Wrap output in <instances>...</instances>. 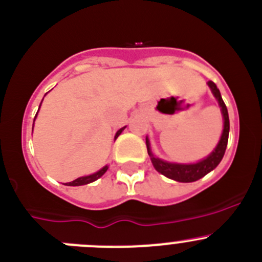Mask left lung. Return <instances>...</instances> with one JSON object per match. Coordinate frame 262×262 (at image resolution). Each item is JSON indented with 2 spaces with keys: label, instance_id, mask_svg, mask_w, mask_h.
I'll return each mask as SVG.
<instances>
[{
  "label": "left lung",
  "instance_id": "1",
  "mask_svg": "<svg viewBox=\"0 0 262 262\" xmlns=\"http://www.w3.org/2000/svg\"><path fill=\"white\" fill-rule=\"evenodd\" d=\"M208 86L211 88L212 94L219 102V106L221 107V114L224 117V130H222L221 138H220L219 143H217L216 148L209 154L208 156L203 160L198 161V163H190V164H182V163H170V161H165L163 159L156 158L151 151L150 141L148 137H146V146H147V152L150 155L151 163H152L154 168L161 173L165 177L174 180L177 182H194V181L200 180L204 177L205 174H208L211 170H213L217 165L220 164V161L222 160L225 155V150L227 146V139H229V130H230V123H229V114H227V108L225 106L224 101H222L221 93L217 89L216 84L213 81H208Z\"/></svg>",
  "mask_w": 262,
  "mask_h": 262
}]
</instances>
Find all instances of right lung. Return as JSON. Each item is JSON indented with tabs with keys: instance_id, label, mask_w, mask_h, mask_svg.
<instances>
[{
	"instance_id": "1",
	"label": "right lung",
	"mask_w": 262,
	"mask_h": 262,
	"mask_svg": "<svg viewBox=\"0 0 262 262\" xmlns=\"http://www.w3.org/2000/svg\"><path fill=\"white\" fill-rule=\"evenodd\" d=\"M41 103H42V102H41ZM40 106H41V104H40ZM38 110H40V108H38ZM36 116H37V114H36ZM36 116H35V119H36ZM33 125H35V120H33ZM124 129H125V126H124V128H121V129H119V130L116 132V134H115V139H116L117 137L121 134V132H123ZM107 169H108V165H104V167L102 168V169L98 170V172L93 173V174H89V176H84V177L76 178L75 181H72V182H67L66 185H67V186H82V185H88V183H92V182H94V181H97L98 178H101L102 176H103L104 173L107 172Z\"/></svg>"
}]
</instances>
